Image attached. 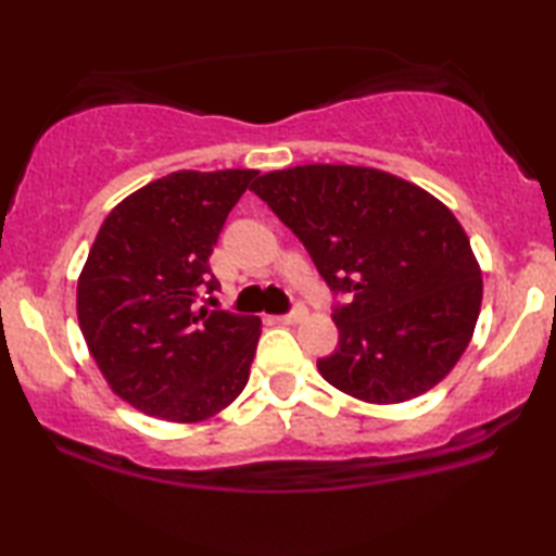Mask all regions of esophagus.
<instances>
[{"label": "esophagus", "mask_w": 556, "mask_h": 556, "mask_svg": "<svg viewBox=\"0 0 556 556\" xmlns=\"http://www.w3.org/2000/svg\"><path fill=\"white\" fill-rule=\"evenodd\" d=\"M303 316H306V308H303V306H293L291 311H288V314H280L278 321H280V324H299Z\"/></svg>", "instance_id": "obj_1"}]
</instances>
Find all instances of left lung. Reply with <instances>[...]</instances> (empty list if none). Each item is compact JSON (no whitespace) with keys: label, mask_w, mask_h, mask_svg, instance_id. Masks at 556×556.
<instances>
[{"label":"left lung","mask_w":556,"mask_h":556,"mask_svg":"<svg viewBox=\"0 0 556 556\" xmlns=\"http://www.w3.org/2000/svg\"><path fill=\"white\" fill-rule=\"evenodd\" d=\"M308 250L333 295L337 352L318 371L394 405L435 387L473 337L483 280L451 210L394 174L346 164L268 172L250 187Z\"/></svg>","instance_id":"left-lung-1"}]
</instances>
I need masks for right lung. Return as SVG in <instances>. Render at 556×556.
<instances>
[{
  "label": "right lung",
  "instance_id": "obj_1",
  "mask_svg": "<svg viewBox=\"0 0 556 556\" xmlns=\"http://www.w3.org/2000/svg\"><path fill=\"white\" fill-rule=\"evenodd\" d=\"M255 169L174 172L111 210L78 280V321L111 390L141 413L200 422L245 390L261 318L197 311L212 248Z\"/></svg>",
  "mask_w": 556,
  "mask_h": 556
}]
</instances>
